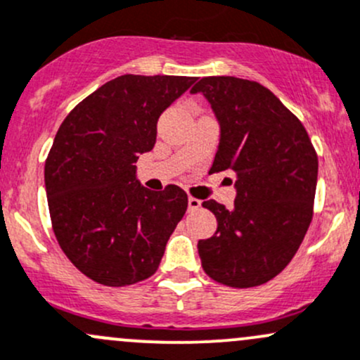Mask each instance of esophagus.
Masks as SVG:
<instances>
[{
  "label": "esophagus",
  "mask_w": 360,
  "mask_h": 360,
  "mask_svg": "<svg viewBox=\"0 0 360 360\" xmlns=\"http://www.w3.org/2000/svg\"><path fill=\"white\" fill-rule=\"evenodd\" d=\"M200 205H202V202H200L198 198H193V196H190V198H188V210H190V212L198 210Z\"/></svg>",
  "instance_id": "1"
}]
</instances>
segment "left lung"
Masks as SVG:
<instances>
[{
	"label": "left lung",
	"instance_id": "8db88e82",
	"mask_svg": "<svg viewBox=\"0 0 360 360\" xmlns=\"http://www.w3.org/2000/svg\"><path fill=\"white\" fill-rule=\"evenodd\" d=\"M191 93L221 124L210 172L236 176L233 209L202 203L217 219L214 236L198 241L202 267L231 288L264 285L291 262L312 221L317 153L304 124L259 82L214 75Z\"/></svg>",
	"mask_w": 360,
	"mask_h": 360
}]
</instances>
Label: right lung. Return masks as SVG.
<instances>
[{"mask_svg":"<svg viewBox=\"0 0 360 360\" xmlns=\"http://www.w3.org/2000/svg\"><path fill=\"white\" fill-rule=\"evenodd\" d=\"M195 81L120 75L75 105L56 132L44 164L51 228L67 259L100 285L153 276L186 214L184 190L150 191L134 164L155 146L162 112Z\"/></svg>","mask_w":360,"mask_h":360,"instance_id":"1","label":"right lung"}]
</instances>
